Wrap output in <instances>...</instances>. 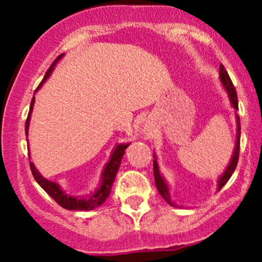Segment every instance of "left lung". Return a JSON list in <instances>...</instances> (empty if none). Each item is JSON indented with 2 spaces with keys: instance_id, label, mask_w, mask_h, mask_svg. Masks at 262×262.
Here are the masks:
<instances>
[{
  "instance_id": "obj_1",
  "label": "left lung",
  "mask_w": 262,
  "mask_h": 262,
  "mask_svg": "<svg viewBox=\"0 0 262 262\" xmlns=\"http://www.w3.org/2000/svg\"><path fill=\"white\" fill-rule=\"evenodd\" d=\"M219 77H221L222 84L223 87L226 89L227 94L229 96V101H231L232 106L233 109L238 110V99H237V92L236 89H234L233 83H232L231 78H229L228 73L227 71L224 70V66L221 64L219 67ZM236 121H237V141H236V147H234V152L233 156H232V160L229 162V165L227 166L226 171L223 172V175L221 176V179L218 180V190H221L224 185L227 184V181L231 179L232 173L234 172L237 167V163H238V155H239V137H241V124H239V116L236 115ZM153 173H155V182H156V187H157L158 192L162 195L163 199L168 203L170 205L175 207L172 202H171V196H170V191H168V186L166 184L165 179L162 178L160 172V168H158V163L157 160H156V156H155V161H153Z\"/></svg>"
}]
</instances>
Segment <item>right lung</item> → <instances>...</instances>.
Returning <instances> with one entry per match:
<instances>
[{"instance_id": "add662e5", "label": "right lung", "mask_w": 262, "mask_h": 262, "mask_svg": "<svg viewBox=\"0 0 262 262\" xmlns=\"http://www.w3.org/2000/svg\"><path fill=\"white\" fill-rule=\"evenodd\" d=\"M63 57V54L58 55L57 59L52 63V66L49 67V70L47 71L46 76H44L43 81L40 82V84L38 86V89L35 91H38L40 89L41 84L47 81V78L49 77L50 73L53 72L54 70L55 64H57L58 60ZM35 102V97L33 96L30 102V110H29V115L28 119H26V123H25V132H26V136H28V130H29V121H30V116H31V112H33V105ZM129 143L126 144H118L115 147V149L113 150V155L110 157V161L106 163L104 168V172H102L101 176V184H100L99 189H96V191L94 192L92 195H90L89 198H75V196H70V195L66 194L62 189H60L59 185L57 182H53L47 180L46 178L39 173V171L36 170L35 166H34L33 162H30V168H31V172H33L34 179H35L36 182L40 185L41 187L44 189V191L52 196L58 204L60 205L62 208L68 210H91L95 209L96 207H100L102 203L106 200V198L110 195V191H112V186H113V182L115 180V176L116 172H118L119 167H120V162H121V158H123L124 152L125 149L128 148Z\"/></svg>"}]
</instances>
